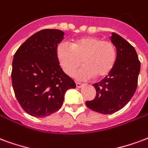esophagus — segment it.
I'll use <instances>...</instances> for the list:
<instances>
[{
  "label": "esophagus",
  "instance_id": "34e87169",
  "mask_svg": "<svg viewBox=\"0 0 148 148\" xmlns=\"http://www.w3.org/2000/svg\"><path fill=\"white\" fill-rule=\"evenodd\" d=\"M75 85H76V87H78V88H80V87H82L83 86H84L83 84H81V83H79V82H76V83H75Z\"/></svg>",
  "mask_w": 148,
  "mask_h": 148
}]
</instances>
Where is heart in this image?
Segmentation results:
<instances>
[{
  "label": "heart",
  "mask_w": 148,
  "mask_h": 148,
  "mask_svg": "<svg viewBox=\"0 0 148 148\" xmlns=\"http://www.w3.org/2000/svg\"><path fill=\"white\" fill-rule=\"evenodd\" d=\"M56 56L60 66L69 76L81 65L75 77L87 79L95 76L105 78L114 69L117 61V49L111 41L103 40L96 36H85L75 39L71 45L59 43L56 49Z\"/></svg>",
  "instance_id": "heart-1"
}]
</instances>
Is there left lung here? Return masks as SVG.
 I'll return each mask as SVG.
<instances>
[{"instance_id":"obj_1","label":"left lung","mask_w":148,"mask_h":148,"mask_svg":"<svg viewBox=\"0 0 148 148\" xmlns=\"http://www.w3.org/2000/svg\"><path fill=\"white\" fill-rule=\"evenodd\" d=\"M111 42L117 49V61L114 69L94 87L96 96L87 101L90 110L103 114H110L122 109L130 101L137 88L140 61L133 46L125 38L113 33Z\"/></svg>"}]
</instances>
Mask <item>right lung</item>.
<instances>
[{"instance_id": "add662e5", "label": "right lung", "mask_w": 148, "mask_h": 148, "mask_svg": "<svg viewBox=\"0 0 148 148\" xmlns=\"http://www.w3.org/2000/svg\"><path fill=\"white\" fill-rule=\"evenodd\" d=\"M63 36L61 30L43 29L28 38L14 54V93L23 110L33 117H46L58 111L67 90L75 87L56 56Z\"/></svg>"}]
</instances>
